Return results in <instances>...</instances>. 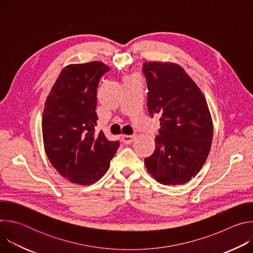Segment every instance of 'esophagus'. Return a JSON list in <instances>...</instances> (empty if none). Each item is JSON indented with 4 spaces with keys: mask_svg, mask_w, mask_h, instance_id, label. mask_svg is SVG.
<instances>
[{
    "mask_svg": "<svg viewBox=\"0 0 253 253\" xmlns=\"http://www.w3.org/2000/svg\"><path fill=\"white\" fill-rule=\"evenodd\" d=\"M134 138H135V136H133V135H123L122 136V142L124 144H131L133 142Z\"/></svg>",
    "mask_w": 253,
    "mask_h": 253,
    "instance_id": "34e87169",
    "label": "esophagus"
}]
</instances>
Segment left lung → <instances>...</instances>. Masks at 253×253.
I'll list each match as a JSON object with an SVG mask.
<instances>
[{
  "instance_id": "left-lung-1",
  "label": "left lung",
  "mask_w": 253,
  "mask_h": 253,
  "mask_svg": "<svg viewBox=\"0 0 253 253\" xmlns=\"http://www.w3.org/2000/svg\"><path fill=\"white\" fill-rule=\"evenodd\" d=\"M149 114L160 116L155 150L147 171L164 185L184 184L197 175L210 152L213 123L199 87L184 69L170 62H145Z\"/></svg>"
}]
</instances>
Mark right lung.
<instances>
[{"instance_id":"add662e5","label":"right lung","mask_w":253,"mask_h":253,"mask_svg":"<svg viewBox=\"0 0 253 253\" xmlns=\"http://www.w3.org/2000/svg\"><path fill=\"white\" fill-rule=\"evenodd\" d=\"M110 71L102 62L66 66L53 85L42 117L46 154L70 182L90 185L107 172L119 141L95 133L97 88Z\"/></svg>"}]
</instances>
